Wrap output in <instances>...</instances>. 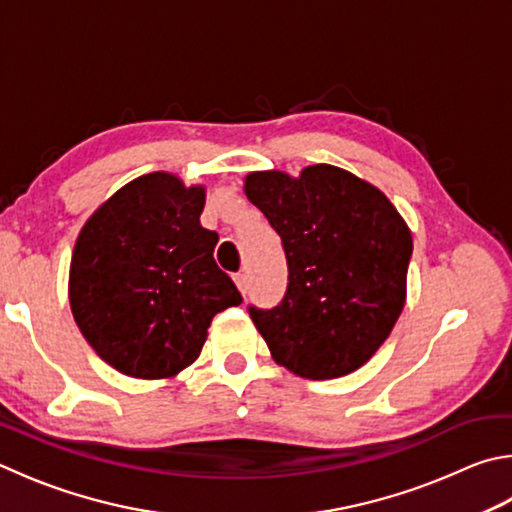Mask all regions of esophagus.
I'll list each match as a JSON object with an SVG mask.
<instances>
[{"label":"esophagus","instance_id":"esophagus-1","mask_svg":"<svg viewBox=\"0 0 512 512\" xmlns=\"http://www.w3.org/2000/svg\"><path fill=\"white\" fill-rule=\"evenodd\" d=\"M232 280H235V284H237L241 293H246V288H248V275L246 273H237L235 277H232Z\"/></svg>","mask_w":512,"mask_h":512}]
</instances>
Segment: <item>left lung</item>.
Masks as SVG:
<instances>
[{
    "mask_svg": "<svg viewBox=\"0 0 512 512\" xmlns=\"http://www.w3.org/2000/svg\"><path fill=\"white\" fill-rule=\"evenodd\" d=\"M244 192L282 237L288 286L248 313L277 365L309 380L347 376L392 333L407 295L412 232L383 192L336 165L297 179L250 172Z\"/></svg>",
    "mask_w": 512,
    "mask_h": 512,
    "instance_id": "left-lung-1",
    "label": "left lung"
}]
</instances>
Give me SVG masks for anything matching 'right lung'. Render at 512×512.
<instances>
[{"label": "right lung", "mask_w": 512, "mask_h": 512, "mask_svg": "<svg viewBox=\"0 0 512 512\" xmlns=\"http://www.w3.org/2000/svg\"><path fill=\"white\" fill-rule=\"evenodd\" d=\"M206 188L152 172L123 185L87 219L69 271L78 329L132 378H172L199 358L212 318L241 304L217 266L219 235L201 226Z\"/></svg>", "instance_id": "1"}]
</instances>
